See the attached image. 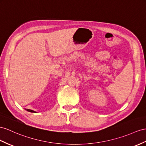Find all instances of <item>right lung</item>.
<instances>
[{"instance_id": "obj_1", "label": "right lung", "mask_w": 146, "mask_h": 146, "mask_svg": "<svg viewBox=\"0 0 146 146\" xmlns=\"http://www.w3.org/2000/svg\"><path fill=\"white\" fill-rule=\"evenodd\" d=\"M26 110H27L28 111H30V112H32V113H36V112L35 111H34V110H30V109H25Z\"/></svg>"}]
</instances>
